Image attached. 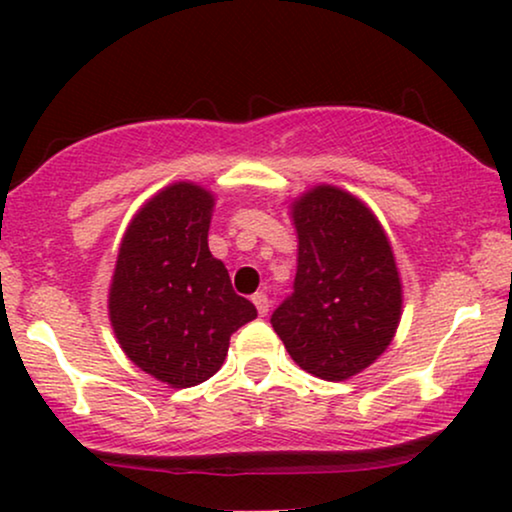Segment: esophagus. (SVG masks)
I'll return each mask as SVG.
<instances>
[{"label":"esophagus","mask_w":512,"mask_h":512,"mask_svg":"<svg viewBox=\"0 0 512 512\" xmlns=\"http://www.w3.org/2000/svg\"><path fill=\"white\" fill-rule=\"evenodd\" d=\"M252 304L257 306V313H260V316H267L269 313V297L264 295V292H255V295H252Z\"/></svg>","instance_id":"1"}]
</instances>
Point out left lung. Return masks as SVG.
<instances>
[{"label": "left lung", "mask_w": 512, "mask_h": 512, "mask_svg": "<svg viewBox=\"0 0 512 512\" xmlns=\"http://www.w3.org/2000/svg\"><path fill=\"white\" fill-rule=\"evenodd\" d=\"M292 222L295 290L271 325L302 370L344 381L370 367L398 330L403 285L391 243L363 201L330 185L299 196Z\"/></svg>", "instance_id": "obj_1"}]
</instances>
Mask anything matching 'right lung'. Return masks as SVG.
I'll return each mask as SVG.
<instances>
[{"label": "right lung", "mask_w": 512, "mask_h": 512, "mask_svg": "<svg viewBox=\"0 0 512 512\" xmlns=\"http://www.w3.org/2000/svg\"><path fill=\"white\" fill-rule=\"evenodd\" d=\"M213 206V194L194 182L161 189L128 224L109 285V320L121 349L173 388L213 377L229 337L257 318L208 250Z\"/></svg>", "instance_id": "obj_1"}]
</instances>
